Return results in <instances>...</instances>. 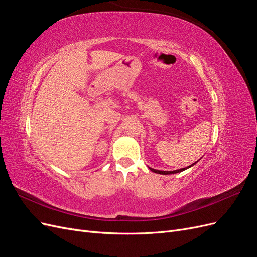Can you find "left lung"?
Listing matches in <instances>:
<instances>
[{"label":"left lung","instance_id":"obj_1","mask_svg":"<svg viewBox=\"0 0 257 257\" xmlns=\"http://www.w3.org/2000/svg\"><path fill=\"white\" fill-rule=\"evenodd\" d=\"M196 163V162H195ZM195 163H194V164H195ZM194 164H192L191 166H193ZM191 166H188V168L189 167H191ZM186 168H181V169H177V170H174V172H164V170H157V169H153V168H150V170H152L153 173H157V174H161V175H170V174H177V173H180V172H183V170H185Z\"/></svg>","mask_w":257,"mask_h":257}]
</instances>
